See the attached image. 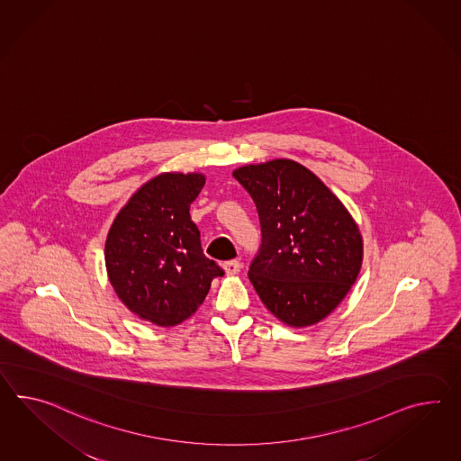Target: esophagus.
Returning a JSON list of instances; mask_svg holds the SVG:
<instances>
[{"instance_id": "34e87169", "label": "esophagus", "mask_w": 461, "mask_h": 461, "mask_svg": "<svg viewBox=\"0 0 461 461\" xmlns=\"http://www.w3.org/2000/svg\"><path fill=\"white\" fill-rule=\"evenodd\" d=\"M224 271L227 276H236L240 271V262L239 260H229L224 264Z\"/></svg>"}]
</instances>
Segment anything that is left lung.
<instances>
[{
	"label": "left lung",
	"instance_id": "1",
	"mask_svg": "<svg viewBox=\"0 0 461 461\" xmlns=\"http://www.w3.org/2000/svg\"><path fill=\"white\" fill-rule=\"evenodd\" d=\"M232 176L259 213L262 244L249 279L264 306L291 328L328 318L363 264L353 215L324 182L289 158L239 167Z\"/></svg>",
	"mask_w": 461,
	"mask_h": 461
}]
</instances>
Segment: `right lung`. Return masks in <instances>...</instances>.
<instances>
[{
  "mask_svg": "<svg viewBox=\"0 0 461 461\" xmlns=\"http://www.w3.org/2000/svg\"><path fill=\"white\" fill-rule=\"evenodd\" d=\"M199 172H166L145 182L120 209L105 242L106 274L120 301L162 328L189 319L224 271L202 252L190 203Z\"/></svg>",
  "mask_w": 461,
  "mask_h": 461,
  "instance_id": "right-lung-1",
  "label": "right lung"
}]
</instances>
